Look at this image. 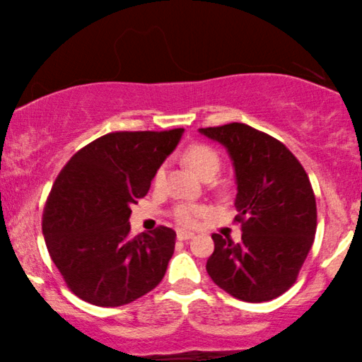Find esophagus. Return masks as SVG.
Listing matches in <instances>:
<instances>
[{"instance_id":"34e87169","label":"esophagus","mask_w":362,"mask_h":362,"mask_svg":"<svg viewBox=\"0 0 362 362\" xmlns=\"http://www.w3.org/2000/svg\"><path fill=\"white\" fill-rule=\"evenodd\" d=\"M176 237H177V240H187V239H192L194 234H192V232H187V230H177Z\"/></svg>"}]
</instances>
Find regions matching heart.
Wrapping results in <instances>:
<instances>
[{
	"mask_svg": "<svg viewBox=\"0 0 362 362\" xmlns=\"http://www.w3.org/2000/svg\"><path fill=\"white\" fill-rule=\"evenodd\" d=\"M186 158L187 161L191 163V166L199 173V175L204 177H214L217 173H219L221 166H222V158L219 155V151L216 148H212L211 145H206V143H194L187 148L186 151ZM166 177V163H161L160 166L156 168L155 175H153V185L156 187H160L163 182H165ZM202 209L201 206L197 204H189V202H182V204H177L175 207V219L177 224L181 226H196L199 217L202 216Z\"/></svg>",
	"mask_w": 362,
	"mask_h": 362,
	"instance_id": "1",
	"label": "heart"
}]
</instances>
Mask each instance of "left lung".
<instances>
[{"label": "left lung", "mask_w": 362, "mask_h": 362, "mask_svg": "<svg viewBox=\"0 0 362 362\" xmlns=\"http://www.w3.org/2000/svg\"><path fill=\"white\" fill-rule=\"evenodd\" d=\"M234 161L242 240L212 234L207 274L227 293L260 303L296 281L316 232V201L305 168L276 138L245 123L199 128Z\"/></svg>", "instance_id": "obj_1"}]
</instances>
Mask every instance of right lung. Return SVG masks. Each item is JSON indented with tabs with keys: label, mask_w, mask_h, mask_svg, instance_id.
Segmentation results:
<instances>
[{
	"label": "right lung",
	"mask_w": 362,
	"mask_h": 362,
	"mask_svg": "<svg viewBox=\"0 0 362 362\" xmlns=\"http://www.w3.org/2000/svg\"><path fill=\"white\" fill-rule=\"evenodd\" d=\"M185 128L113 132L81 148L59 173L42 214L49 255L69 290L87 303L122 306L163 280L176 232L130 234L132 204L146 196L156 168Z\"/></svg>",
	"instance_id": "1"
}]
</instances>
